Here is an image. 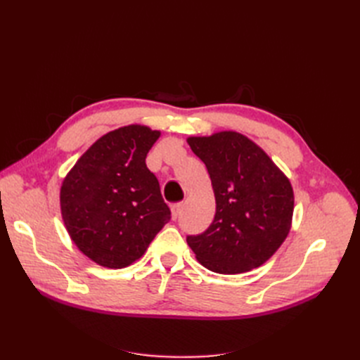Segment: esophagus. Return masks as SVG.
<instances>
[{
	"mask_svg": "<svg viewBox=\"0 0 360 360\" xmlns=\"http://www.w3.org/2000/svg\"><path fill=\"white\" fill-rule=\"evenodd\" d=\"M181 209H183V202H176L171 205V214H172V219H177V217L180 216L181 213Z\"/></svg>",
	"mask_w": 360,
	"mask_h": 360,
	"instance_id": "1",
	"label": "esophagus"
}]
</instances>
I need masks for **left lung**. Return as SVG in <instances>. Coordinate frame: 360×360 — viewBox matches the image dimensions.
Here are the masks:
<instances>
[{
  "label": "left lung",
  "instance_id": "8db88e82",
  "mask_svg": "<svg viewBox=\"0 0 360 360\" xmlns=\"http://www.w3.org/2000/svg\"><path fill=\"white\" fill-rule=\"evenodd\" d=\"M207 167L216 198L212 225L186 240L200 263L222 275L259 267L285 240L294 195L290 180L237 132L188 138Z\"/></svg>",
  "mask_w": 360,
  "mask_h": 360
}]
</instances>
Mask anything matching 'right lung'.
<instances>
[{
  "label": "right lung",
  "mask_w": 360,
  "mask_h": 360,
  "mask_svg": "<svg viewBox=\"0 0 360 360\" xmlns=\"http://www.w3.org/2000/svg\"><path fill=\"white\" fill-rule=\"evenodd\" d=\"M160 136L147 126L103 135L64 179L60 204L75 245L94 263L122 269L143 257L171 219L156 176L146 165Z\"/></svg>",
  "instance_id": "right-lung-1"
}]
</instances>
